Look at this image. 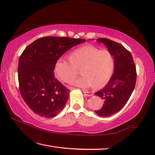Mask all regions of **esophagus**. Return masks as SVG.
<instances>
[{
  "label": "esophagus",
  "instance_id": "esophagus-1",
  "mask_svg": "<svg viewBox=\"0 0 155 155\" xmlns=\"http://www.w3.org/2000/svg\"><path fill=\"white\" fill-rule=\"evenodd\" d=\"M83 93H84V96H93L92 93L90 92H88V91H83Z\"/></svg>",
  "mask_w": 155,
  "mask_h": 155
}]
</instances>
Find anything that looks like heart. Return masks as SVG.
I'll list each match as a JSON object with an SVG mask.
<instances>
[{
	"label": "heart",
	"instance_id": "b5f03b06",
	"mask_svg": "<svg viewBox=\"0 0 155 155\" xmlns=\"http://www.w3.org/2000/svg\"><path fill=\"white\" fill-rule=\"evenodd\" d=\"M69 61L59 59L54 67L56 77L63 82L70 83L81 69L82 76L74 82L81 88L92 86L94 89L104 87L112 77L115 61L111 53L87 45L76 49L68 55Z\"/></svg>",
	"mask_w": 155,
	"mask_h": 155
}]
</instances>
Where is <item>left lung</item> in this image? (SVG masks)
I'll return each instance as SVG.
<instances>
[{"instance_id":"left-lung-1","label":"left lung","mask_w":155,"mask_h":155,"mask_svg":"<svg viewBox=\"0 0 155 155\" xmlns=\"http://www.w3.org/2000/svg\"><path fill=\"white\" fill-rule=\"evenodd\" d=\"M96 41L107 47L115 61L112 77L102 90L95 92L104 102L102 108L95 112L100 116L107 117L121 110L130 98L136 83V67L131 53L120 44L107 38Z\"/></svg>"}]
</instances>
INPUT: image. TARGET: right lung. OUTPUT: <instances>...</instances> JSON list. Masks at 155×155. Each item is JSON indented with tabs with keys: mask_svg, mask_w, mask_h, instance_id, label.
I'll list each match as a JSON object with an SVG mask.
<instances>
[{
	"mask_svg": "<svg viewBox=\"0 0 155 155\" xmlns=\"http://www.w3.org/2000/svg\"><path fill=\"white\" fill-rule=\"evenodd\" d=\"M85 41L80 38L44 37L24 49L18 69L20 91L34 113L51 118L63 110L70 91L55 77V64L67 51Z\"/></svg>",
	"mask_w": 155,
	"mask_h": 155,
	"instance_id": "1",
	"label": "right lung"
}]
</instances>
